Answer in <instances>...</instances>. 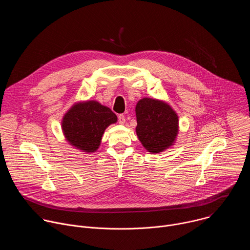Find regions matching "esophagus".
Here are the masks:
<instances>
[{"label":"esophagus","instance_id":"obj_1","mask_svg":"<svg viewBox=\"0 0 250 250\" xmlns=\"http://www.w3.org/2000/svg\"><path fill=\"white\" fill-rule=\"evenodd\" d=\"M118 119H119V124L124 125V124L125 123V116H124V115H119Z\"/></svg>","mask_w":250,"mask_h":250}]
</instances>
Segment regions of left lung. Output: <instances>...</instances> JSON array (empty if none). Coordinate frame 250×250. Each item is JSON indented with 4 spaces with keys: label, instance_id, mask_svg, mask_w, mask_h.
<instances>
[{
    "label": "left lung",
    "instance_id": "left-lung-1",
    "mask_svg": "<svg viewBox=\"0 0 250 250\" xmlns=\"http://www.w3.org/2000/svg\"><path fill=\"white\" fill-rule=\"evenodd\" d=\"M135 114L137 137L148 152L159 153L174 145L179 120L167 103L144 98L137 102Z\"/></svg>",
    "mask_w": 250,
    "mask_h": 250
}]
</instances>
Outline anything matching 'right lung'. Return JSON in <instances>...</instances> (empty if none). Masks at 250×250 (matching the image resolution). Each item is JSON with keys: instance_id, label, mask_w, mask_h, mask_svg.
<instances>
[{"instance_id": "obj_1", "label": "right lung", "mask_w": 250, "mask_h": 250, "mask_svg": "<svg viewBox=\"0 0 250 250\" xmlns=\"http://www.w3.org/2000/svg\"><path fill=\"white\" fill-rule=\"evenodd\" d=\"M118 118L110 108L97 101L79 102L64 115L61 127L70 146L86 153L95 152L104 129L117 123Z\"/></svg>"}]
</instances>
